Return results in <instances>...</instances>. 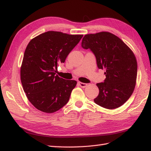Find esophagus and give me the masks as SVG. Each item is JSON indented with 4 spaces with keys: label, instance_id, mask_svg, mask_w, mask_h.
Instances as JSON below:
<instances>
[{
    "label": "esophagus",
    "instance_id": "obj_1",
    "mask_svg": "<svg viewBox=\"0 0 151 151\" xmlns=\"http://www.w3.org/2000/svg\"><path fill=\"white\" fill-rule=\"evenodd\" d=\"M78 85H79L80 86H81V87H82V88H86V86H88V84H86V83H82V82H78Z\"/></svg>",
    "mask_w": 151,
    "mask_h": 151
}]
</instances>
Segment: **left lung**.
Segmentation results:
<instances>
[{
	"instance_id": "obj_1",
	"label": "left lung",
	"mask_w": 151,
	"mask_h": 151,
	"mask_svg": "<svg viewBox=\"0 0 151 151\" xmlns=\"http://www.w3.org/2000/svg\"><path fill=\"white\" fill-rule=\"evenodd\" d=\"M82 47L93 52L98 68L105 70L104 82L97 84L99 93L94 102L110 110L120 107L130 97L136 86L137 63L132 50L108 32L85 35Z\"/></svg>"
}]
</instances>
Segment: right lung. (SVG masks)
Here are the masks:
<instances>
[{
    "mask_svg": "<svg viewBox=\"0 0 151 151\" xmlns=\"http://www.w3.org/2000/svg\"><path fill=\"white\" fill-rule=\"evenodd\" d=\"M83 35L48 31L31 40L21 67V81L31 104L45 113L64 106L77 82L56 75L55 69L81 41Z\"/></svg>",
    "mask_w": 151,
    "mask_h": 151,
    "instance_id": "add662e5",
    "label": "right lung"
}]
</instances>
